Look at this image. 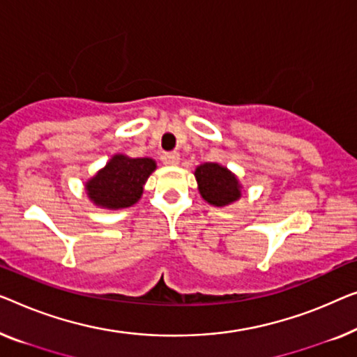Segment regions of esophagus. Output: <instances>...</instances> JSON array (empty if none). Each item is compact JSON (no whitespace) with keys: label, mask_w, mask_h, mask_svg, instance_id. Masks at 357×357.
<instances>
[{"label":"esophagus","mask_w":357,"mask_h":357,"mask_svg":"<svg viewBox=\"0 0 357 357\" xmlns=\"http://www.w3.org/2000/svg\"><path fill=\"white\" fill-rule=\"evenodd\" d=\"M161 159L166 166H175V164H178V161H180V154L178 153H164Z\"/></svg>","instance_id":"1"}]
</instances>
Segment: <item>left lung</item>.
<instances>
[{
	"mask_svg": "<svg viewBox=\"0 0 357 357\" xmlns=\"http://www.w3.org/2000/svg\"><path fill=\"white\" fill-rule=\"evenodd\" d=\"M198 190L209 204L222 208L240 199L241 185L235 174L217 162H204L195 170Z\"/></svg>",
	"mask_w": 357,
	"mask_h": 357,
	"instance_id": "1",
	"label": "left lung"
}]
</instances>
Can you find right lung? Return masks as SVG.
<instances>
[{
	"label": "right lung",
	"instance_id": "obj_1",
	"mask_svg": "<svg viewBox=\"0 0 357 357\" xmlns=\"http://www.w3.org/2000/svg\"><path fill=\"white\" fill-rule=\"evenodd\" d=\"M156 169L151 158H128L114 154L95 177L85 183L93 204L106 209L130 208L142 198L143 185Z\"/></svg>",
	"mask_w": 357,
	"mask_h": 357
}]
</instances>
